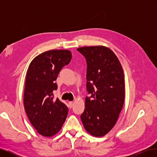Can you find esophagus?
I'll return each instance as SVG.
<instances>
[{
    "label": "esophagus",
    "mask_w": 157,
    "mask_h": 157,
    "mask_svg": "<svg viewBox=\"0 0 157 157\" xmlns=\"http://www.w3.org/2000/svg\"><path fill=\"white\" fill-rule=\"evenodd\" d=\"M73 106V101H69V103H68V107H69V108H70V109L72 108Z\"/></svg>",
    "instance_id": "1"
}]
</instances>
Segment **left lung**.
Returning a JSON list of instances; mask_svg holds the SVG:
<instances>
[{"label":"left lung","instance_id":"8db88e82","mask_svg":"<svg viewBox=\"0 0 157 157\" xmlns=\"http://www.w3.org/2000/svg\"><path fill=\"white\" fill-rule=\"evenodd\" d=\"M87 63L85 109L80 118L90 134L101 137L115 126L124 101V76L119 60L105 46L77 49Z\"/></svg>","mask_w":157,"mask_h":157}]
</instances>
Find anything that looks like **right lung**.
<instances>
[{
  "mask_svg": "<svg viewBox=\"0 0 157 157\" xmlns=\"http://www.w3.org/2000/svg\"><path fill=\"white\" fill-rule=\"evenodd\" d=\"M71 58L69 50H49L36 56L28 68L23 103L31 124L43 136L57 134L67 118V107L54 99L53 92L58 89V74Z\"/></svg>",
  "mask_w": 157,
  "mask_h": 157,
  "instance_id": "1",
  "label": "right lung"
}]
</instances>
